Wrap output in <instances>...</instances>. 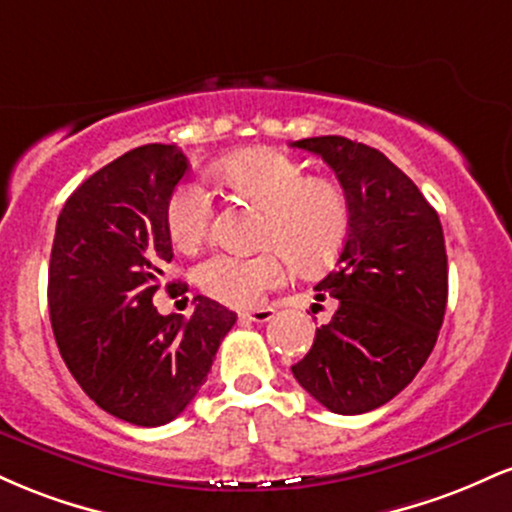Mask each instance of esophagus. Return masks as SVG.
I'll return each mask as SVG.
<instances>
[{
    "label": "esophagus",
    "instance_id": "obj_1",
    "mask_svg": "<svg viewBox=\"0 0 512 512\" xmlns=\"http://www.w3.org/2000/svg\"><path fill=\"white\" fill-rule=\"evenodd\" d=\"M240 317L248 322H269L274 317V308H257V310H250V313H240Z\"/></svg>",
    "mask_w": 512,
    "mask_h": 512
}]
</instances>
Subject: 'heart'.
<instances>
[{
    "label": "heart",
    "mask_w": 512,
    "mask_h": 512,
    "mask_svg": "<svg viewBox=\"0 0 512 512\" xmlns=\"http://www.w3.org/2000/svg\"><path fill=\"white\" fill-rule=\"evenodd\" d=\"M214 178L226 192L262 211L257 255H211L197 267V286L214 301L250 308L286 276V257L301 272L334 262L349 238V199L337 182L308 178V170L274 149H250L223 158ZM211 199L202 187L182 182L170 192L166 228L175 248L202 245L211 226Z\"/></svg>",
    "instance_id": "b5f03b06"
}]
</instances>
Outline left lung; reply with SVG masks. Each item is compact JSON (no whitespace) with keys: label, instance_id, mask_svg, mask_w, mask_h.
I'll return each instance as SVG.
<instances>
[{"label":"left lung","instance_id":"obj_1","mask_svg":"<svg viewBox=\"0 0 512 512\" xmlns=\"http://www.w3.org/2000/svg\"><path fill=\"white\" fill-rule=\"evenodd\" d=\"M337 173L351 228L334 269L315 286L339 301L313 349L291 366L334 414L383 407L436 346L448 303V255L436 209L378 149L346 137L293 142Z\"/></svg>","mask_w":512,"mask_h":512}]
</instances>
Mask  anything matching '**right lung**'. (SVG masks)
Segmentation results:
<instances>
[{
  "mask_svg": "<svg viewBox=\"0 0 512 512\" xmlns=\"http://www.w3.org/2000/svg\"><path fill=\"white\" fill-rule=\"evenodd\" d=\"M185 173L173 144L127 151L76 187L52 243L48 305L64 363L98 407L134 426L180 416L236 325L207 296L190 317L154 308L156 291H187L163 274L173 260L166 204Z\"/></svg>",
  "mask_w": 512,
  "mask_h": 512,
  "instance_id": "1",
  "label": "right lung"
}]
</instances>
